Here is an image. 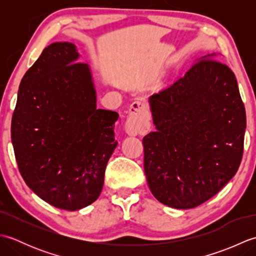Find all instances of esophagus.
<instances>
[{
    "mask_svg": "<svg viewBox=\"0 0 256 256\" xmlns=\"http://www.w3.org/2000/svg\"><path fill=\"white\" fill-rule=\"evenodd\" d=\"M150 116L143 102L135 101L130 106L128 116L125 123V132L130 136H136L138 134L148 132L150 123Z\"/></svg>",
    "mask_w": 256,
    "mask_h": 256,
    "instance_id": "obj_1",
    "label": "esophagus"
}]
</instances>
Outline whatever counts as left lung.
<instances>
[{
    "label": "left lung",
    "mask_w": 256,
    "mask_h": 256,
    "mask_svg": "<svg viewBox=\"0 0 256 256\" xmlns=\"http://www.w3.org/2000/svg\"><path fill=\"white\" fill-rule=\"evenodd\" d=\"M148 101L156 128L143 138L148 187L168 206L194 208L241 164L246 116L236 76L226 64L201 60Z\"/></svg>",
    "instance_id": "8db88e82"
}]
</instances>
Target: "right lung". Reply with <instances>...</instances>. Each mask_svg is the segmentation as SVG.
<instances>
[{"mask_svg": "<svg viewBox=\"0 0 256 256\" xmlns=\"http://www.w3.org/2000/svg\"><path fill=\"white\" fill-rule=\"evenodd\" d=\"M72 42H52L20 81L10 135L26 184L56 208L76 211L99 198L118 145V114L96 108L89 64Z\"/></svg>", "mask_w": 256, "mask_h": 256, "instance_id": "obj_1", "label": "right lung"}]
</instances>
